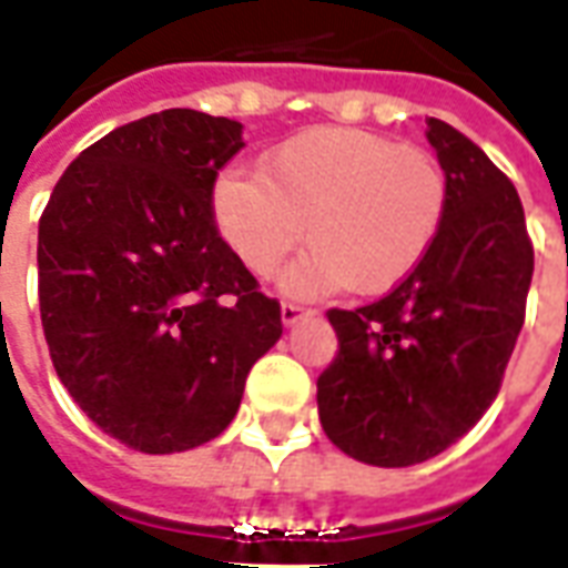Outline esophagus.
Wrapping results in <instances>:
<instances>
[{
  "instance_id": "esophagus-1",
  "label": "esophagus",
  "mask_w": 568,
  "mask_h": 568,
  "mask_svg": "<svg viewBox=\"0 0 568 568\" xmlns=\"http://www.w3.org/2000/svg\"><path fill=\"white\" fill-rule=\"evenodd\" d=\"M313 316L311 307H304V304H295V301H283V323L285 325H295L301 320H307Z\"/></svg>"
}]
</instances>
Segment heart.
<instances>
[{
  "label": "heart",
  "instance_id": "1",
  "mask_svg": "<svg viewBox=\"0 0 568 568\" xmlns=\"http://www.w3.org/2000/svg\"><path fill=\"white\" fill-rule=\"evenodd\" d=\"M215 221L255 276L280 271L292 295H381L408 280L439 240L449 178L434 153L363 129H311L273 150L261 174L215 184Z\"/></svg>",
  "mask_w": 568,
  "mask_h": 568
}]
</instances>
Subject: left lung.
<instances>
[{"label":"left lung","mask_w":568,"mask_h":568,"mask_svg":"<svg viewBox=\"0 0 568 568\" xmlns=\"http://www.w3.org/2000/svg\"><path fill=\"white\" fill-rule=\"evenodd\" d=\"M449 212L408 280L328 311L338 356L316 381L325 436L356 462H427L483 418L526 320L535 252L523 202L467 134L427 119Z\"/></svg>","instance_id":"1"}]
</instances>
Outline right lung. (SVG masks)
Listing matches in <instances>:
<instances>
[{
    "mask_svg": "<svg viewBox=\"0 0 568 568\" xmlns=\"http://www.w3.org/2000/svg\"><path fill=\"white\" fill-rule=\"evenodd\" d=\"M243 125L162 110L67 165L39 217V313L77 406L129 449L184 452L236 415L248 368L283 335L215 221Z\"/></svg>",
    "mask_w": 568,
    "mask_h": 568,
    "instance_id": "1",
    "label": "right lung"
}]
</instances>
